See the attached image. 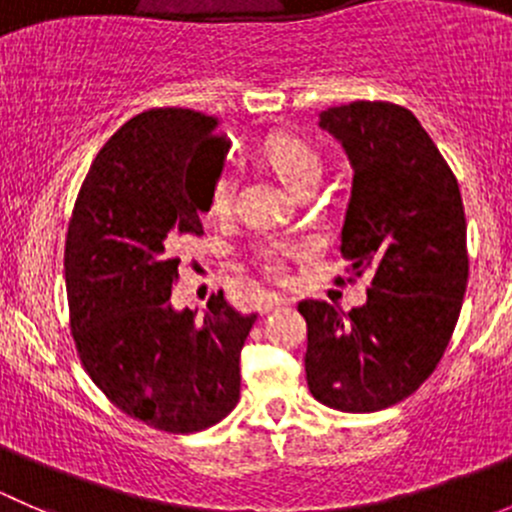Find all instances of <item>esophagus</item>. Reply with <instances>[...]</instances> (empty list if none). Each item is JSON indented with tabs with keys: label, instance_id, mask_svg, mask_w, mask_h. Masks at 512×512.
Here are the masks:
<instances>
[{
	"label": "esophagus",
	"instance_id": "obj_1",
	"mask_svg": "<svg viewBox=\"0 0 512 512\" xmlns=\"http://www.w3.org/2000/svg\"><path fill=\"white\" fill-rule=\"evenodd\" d=\"M287 304V299L277 297V294H267V297H262L260 307H257V312L260 314H270V312H277V309H282Z\"/></svg>",
	"mask_w": 512,
	"mask_h": 512
}]
</instances>
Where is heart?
<instances>
[{"label":"heart","instance_id":"obj_1","mask_svg":"<svg viewBox=\"0 0 512 512\" xmlns=\"http://www.w3.org/2000/svg\"><path fill=\"white\" fill-rule=\"evenodd\" d=\"M265 158L272 165L282 183L287 185L292 193H299L307 185L319 183L322 178V158L317 156L314 148L292 136H272L265 143ZM237 185V170L227 165L223 173L215 178L213 188H210V210L213 213H230L232 198H235ZM309 252L307 242H287V240H265L255 247V260L265 272L272 277H282L287 270L289 257H302Z\"/></svg>","mask_w":512,"mask_h":512}]
</instances>
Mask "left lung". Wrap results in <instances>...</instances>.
Returning <instances> with one entry per match:
<instances>
[{
	"mask_svg": "<svg viewBox=\"0 0 512 512\" xmlns=\"http://www.w3.org/2000/svg\"><path fill=\"white\" fill-rule=\"evenodd\" d=\"M319 126L354 168L342 255L371 287L352 312L299 302L304 369L324 406L371 414L414 394L451 342L468 285L466 213L456 175L409 108L354 101L319 113Z\"/></svg>",
	"mask_w": 512,
	"mask_h": 512,
	"instance_id": "left-lung-1",
	"label": "left lung"
}]
</instances>
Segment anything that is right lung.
Returning a JSON list of instances; mask_svg holds the SVG:
<instances>
[{
	"mask_svg": "<svg viewBox=\"0 0 512 512\" xmlns=\"http://www.w3.org/2000/svg\"><path fill=\"white\" fill-rule=\"evenodd\" d=\"M218 118L151 108L123 123L86 173L64 250L71 334L86 374L126 416L165 433L215 426L240 401V352L257 314L223 289L203 317L173 309L178 245L203 235L220 168Z\"/></svg>",
	"mask_w": 512,
	"mask_h": 512,
	"instance_id": "obj_1",
	"label": "right lung"
}]
</instances>
